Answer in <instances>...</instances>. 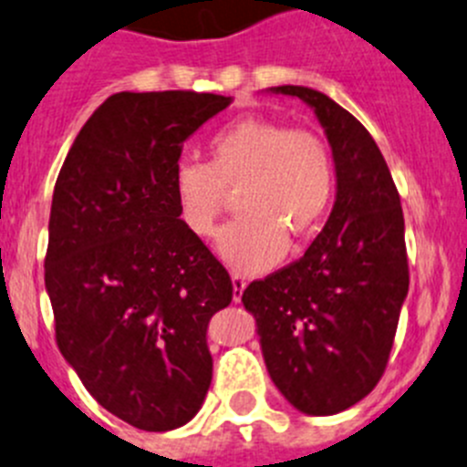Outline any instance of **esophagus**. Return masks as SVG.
<instances>
[{"instance_id":"esophagus-1","label":"esophagus","mask_w":467,"mask_h":467,"mask_svg":"<svg viewBox=\"0 0 467 467\" xmlns=\"http://www.w3.org/2000/svg\"><path fill=\"white\" fill-rule=\"evenodd\" d=\"M246 290V278L239 276V274H233V302H242V293Z\"/></svg>"}]
</instances>
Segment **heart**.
<instances>
[{
  "instance_id": "1",
  "label": "heart",
  "mask_w": 467,
  "mask_h": 467,
  "mask_svg": "<svg viewBox=\"0 0 467 467\" xmlns=\"http://www.w3.org/2000/svg\"><path fill=\"white\" fill-rule=\"evenodd\" d=\"M337 165L320 135L281 121L246 117L209 140V163L184 159L172 170V193L186 228L198 237L216 230L228 195L242 216L216 237L230 269L260 274L285 255L287 239L316 233L332 207Z\"/></svg>"
}]
</instances>
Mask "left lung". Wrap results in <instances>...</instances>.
Here are the masks:
<instances>
[{
  "label": "left lung",
  "instance_id": "obj_1",
  "mask_svg": "<svg viewBox=\"0 0 467 467\" xmlns=\"http://www.w3.org/2000/svg\"><path fill=\"white\" fill-rule=\"evenodd\" d=\"M267 91L316 112L337 165V200L304 258L251 283L242 304L287 403L337 415L378 385L389 359L410 283L403 209L376 140L350 112L311 87Z\"/></svg>",
  "mask_w": 467,
  "mask_h": 467
}]
</instances>
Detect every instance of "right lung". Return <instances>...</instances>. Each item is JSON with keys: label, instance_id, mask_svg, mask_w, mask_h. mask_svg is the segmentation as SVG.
Returning <instances> with one entry per match:
<instances>
[{"label": "right lung", "instance_id": "1", "mask_svg": "<svg viewBox=\"0 0 467 467\" xmlns=\"http://www.w3.org/2000/svg\"><path fill=\"white\" fill-rule=\"evenodd\" d=\"M228 106L198 91L112 94L57 177L46 255L57 346L99 405L135 429L184 426L212 382L207 325L233 283L180 219L172 170Z\"/></svg>", "mask_w": 467, "mask_h": 467}]
</instances>
